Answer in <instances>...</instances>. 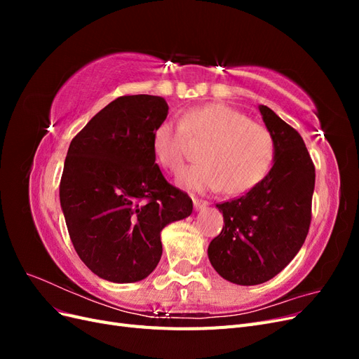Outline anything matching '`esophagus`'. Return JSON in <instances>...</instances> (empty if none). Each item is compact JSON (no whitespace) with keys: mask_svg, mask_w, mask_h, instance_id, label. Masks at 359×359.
<instances>
[{"mask_svg":"<svg viewBox=\"0 0 359 359\" xmlns=\"http://www.w3.org/2000/svg\"><path fill=\"white\" fill-rule=\"evenodd\" d=\"M193 206H194V211H202L208 206V202L202 199H193Z\"/></svg>","mask_w":359,"mask_h":359,"instance_id":"esophagus-1","label":"esophagus"}]
</instances>
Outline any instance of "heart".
Returning <instances> with one entry per match:
<instances>
[{"mask_svg": "<svg viewBox=\"0 0 359 359\" xmlns=\"http://www.w3.org/2000/svg\"><path fill=\"white\" fill-rule=\"evenodd\" d=\"M190 136L205 140L201 163L182 170L178 186L191 191L236 194L264 178L274 157L269 130L222 103L194 107L182 121L165 119L154 130L153 151L158 165L172 173L182 169Z\"/></svg>", "mask_w": 359, "mask_h": 359, "instance_id": "1", "label": "heart"}]
</instances>
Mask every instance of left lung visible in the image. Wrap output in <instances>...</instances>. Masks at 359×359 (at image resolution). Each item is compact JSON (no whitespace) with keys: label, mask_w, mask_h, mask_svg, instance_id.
I'll use <instances>...</instances> for the list:
<instances>
[{"label":"left lung","mask_w":359,"mask_h":359,"mask_svg":"<svg viewBox=\"0 0 359 359\" xmlns=\"http://www.w3.org/2000/svg\"><path fill=\"white\" fill-rule=\"evenodd\" d=\"M274 139L273 168L244 196L219 203L224 226L208 247L224 280L255 286L276 277L297 256L309 233L314 166L302 137L268 106L259 104Z\"/></svg>","instance_id":"left-lung-1"}]
</instances>
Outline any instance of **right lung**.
Wrapping results in <instances>:
<instances>
[{"mask_svg": "<svg viewBox=\"0 0 359 359\" xmlns=\"http://www.w3.org/2000/svg\"><path fill=\"white\" fill-rule=\"evenodd\" d=\"M163 97H118L95 114L67 151L60 202L82 262L112 283H135L156 269L160 232L186 219L193 202L156 165L153 135L168 116Z\"/></svg>", "mask_w": 359, "mask_h": 359, "instance_id": "obj_1", "label": "right lung"}]
</instances>
